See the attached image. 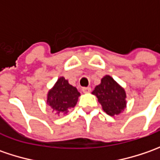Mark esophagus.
Segmentation results:
<instances>
[{"mask_svg":"<svg viewBox=\"0 0 160 160\" xmlns=\"http://www.w3.org/2000/svg\"><path fill=\"white\" fill-rule=\"evenodd\" d=\"M91 90H92V88L89 87V86H88V87H83V88H82V91H83L84 93H88V92H91Z\"/></svg>","mask_w":160,"mask_h":160,"instance_id":"esophagus-1","label":"esophagus"}]
</instances>
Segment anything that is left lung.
<instances>
[{"mask_svg": "<svg viewBox=\"0 0 160 160\" xmlns=\"http://www.w3.org/2000/svg\"><path fill=\"white\" fill-rule=\"evenodd\" d=\"M92 94L98 98L103 110L109 116L120 114L126 107V94L122 88L110 76H105L97 85Z\"/></svg>", "mask_w": 160, "mask_h": 160, "instance_id": "1", "label": "left lung"}]
</instances>
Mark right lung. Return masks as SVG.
<instances>
[{"label": "right lung", "mask_w": 160, "mask_h": 160, "mask_svg": "<svg viewBox=\"0 0 160 160\" xmlns=\"http://www.w3.org/2000/svg\"><path fill=\"white\" fill-rule=\"evenodd\" d=\"M80 92L76 87L68 83V81L61 77L49 91L47 104L58 115L67 114L68 110L77 105Z\"/></svg>", "instance_id": "obj_1"}]
</instances>
